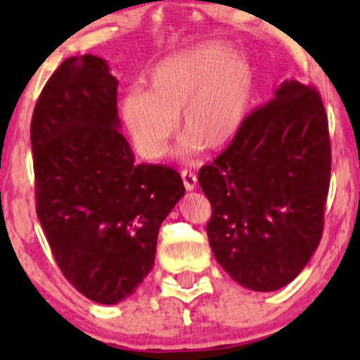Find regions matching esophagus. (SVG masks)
Listing matches in <instances>:
<instances>
[{
	"mask_svg": "<svg viewBox=\"0 0 360 360\" xmlns=\"http://www.w3.org/2000/svg\"><path fill=\"white\" fill-rule=\"evenodd\" d=\"M181 180H184V186L186 191H193L196 188V185H198V179H196L193 172H188V170L181 172Z\"/></svg>",
	"mask_w": 360,
	"mask_h": 360,
	"instance_id": "34e87169",
	"label": "esophagus"
}]
</instances>
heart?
<instances>
[{"label": "heart", "mask_w": 360, "mask_h": 360, "mask_svg": "<svg viewBox=\"0 0 360 360\" xmlns=\"http://www.w3.org/2000/svg\"><path fill=\"white\" fill-rule=\"evenodd\" d=\"M255 91V70L245 53L206 42L172 56L152 68L147 91H129L121 101L122 121L147 159H160L175 121L185 136L179 154L190 159L201 146L218 150L243 127Z\"/></svg>", "instance_id": "heart-1"}]
</instances>
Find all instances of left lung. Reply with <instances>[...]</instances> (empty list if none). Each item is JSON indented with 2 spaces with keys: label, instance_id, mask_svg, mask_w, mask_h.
Returning <instances> with one entry per match:
<instances>
[{
  "label": "left lung",
  "instance_id": "8db88e82",
  "mask_svg": "<svg viewBox=\"0 0 360 360\" xmlns=\"http://www.w3.org/2000/svg\"><path fill=\"white\" fill-rule=\"evenodd\" d=\"M329 175L321 96L285 80L198 174L213 210L206 233L216 262L254 292L288 285L321 239Z\"/></svg>",
  "mask_w": 360,
  "mask_h": 360
}]
</instances>
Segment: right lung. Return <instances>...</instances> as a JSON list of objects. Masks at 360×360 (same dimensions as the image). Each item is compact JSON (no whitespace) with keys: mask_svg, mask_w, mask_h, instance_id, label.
<instances>
[{"mask_svg":"<svg viewBox=\"0 0 360 360\" xmlns=\"http://www.w3.org/2000/svg\"><path fill=\"white\" fill-rule=\"evenodd\" d=\"M105 58L70 57L31 121L36 206L53 257L82 295L116 304L154 267L160 224L185 195L165 165L136 164Z\"/></svg>","mask_w":360,"mask_h":360,"instance_id":"obj_1","label":"right lung"}]
</instances>
